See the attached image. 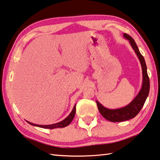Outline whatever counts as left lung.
I'll use <instances>...</instances> for the list:
<instances>
[{
	"mask_svg": "<svg viewBox=\"0 0 160 160\" xmlns=\"http://www.w3.org/2000/svg\"><path fill=\"white\" fill-rule=\"evenodd\" d=\"M123 36L127 40H129L131 46L140 61L142 67V73H143V83H142L141 89L139 91L138 94L136 95V97L133 98L132 102L122 108L118 109L107 108L101 105L98 101H96L98 109L101 115L107 120L112 122H120L129 120L130 119L136 117L138 113L140 112L141 108H143L148 96L150 90V80L148 75L147 66L144 57L142 56L139 51L134 40L128 34L124 33Z\"/></svg>",
	"mask_w": 160,
	"mask_h": 160,
	"instance_id": "obj_1",
	"label": "left lung"
}]
</instances>
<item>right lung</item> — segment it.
<instances>
[{
	"instance_id": "obj_1",
	"label": "right lung",
	"mask_w": 160,
	"mask_h": 160,
	"mask_svg": "<svg viewBox=\"0 0 160 160\" xmlns=\"http://www.w3.org/2000/svg\"><path fill=\"white\" fill-rule=\"evenodd\" d=\"M76 104L74 106L73 108H72L71 112L69 114L67 118H66L64 120L59 122L55 123V124H49V125H40V124H33L31 123L30 122L27 121L28 123H29L30 124L33 126H36V127H41V128H45V129H53L55 128H63V127H65L66 126H68L69 124H70L72 120H73V118L75 117V110H76Z\"/></svg>"
}]
</instances>
